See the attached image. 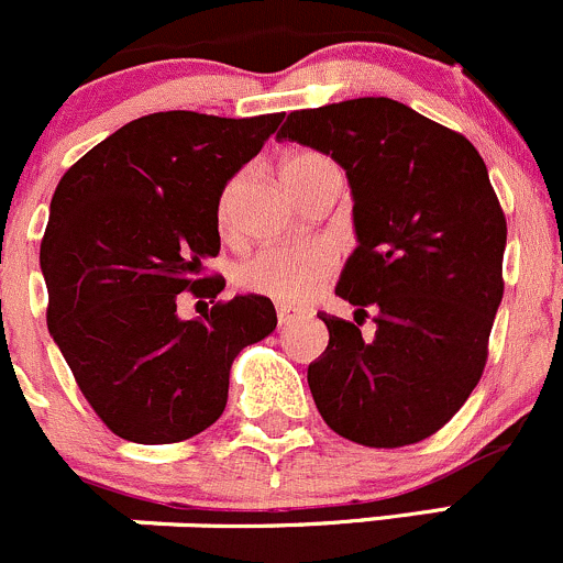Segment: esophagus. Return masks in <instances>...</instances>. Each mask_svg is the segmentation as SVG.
Listing matches in <instances>:
<instances>
[{
    "mask_svg": "<svg viewBox=\"0 0 563 563\" xmlns=\"http://www.w3.org/2000/svg\"><path fill=\"white\" fill-rule=\"evenodd\" d=\"M276 317H279V325L284 328V325H289L295 317H298V311L289 309V306H279V309H276Z\"/></svg>",
    "mask_w": 563,
    "mask_h": 563,
    "instance_id": "obj_1",
    "label": "esophagus"
}]
</instances>
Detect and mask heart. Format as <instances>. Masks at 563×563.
I'll return each instance as SVG.
<instances>
[{
    "label": "heart",
    "instance_id": "b5f03b06",
    "mask_svg": "<svg viewBox=\"0 0 563 563\" xmlns=\"http://www.w3.org/2000/svg\"><path fill=\"white\" fill-rule=\"evenodd\" d=\"M279 175L292 197H300L306 188L339 177V166L317 150H298L282 161ZM238 191H241V177H232L219 194L216 224H219L221 235H232L235 230ZM333 271H336V257L325 246L263 249V252L252 254L246 263H241L235 279L246 292L298 306L306 303L322 284L331 279Z\"/></svg>",
    "mask_w": 563,
    "mask_h": 563
}]
</instances>
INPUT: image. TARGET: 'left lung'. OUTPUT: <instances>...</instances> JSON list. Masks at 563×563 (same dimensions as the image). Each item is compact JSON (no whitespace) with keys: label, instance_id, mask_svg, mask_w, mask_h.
Masks as SVG:
<instances>
[{"label":"left lung","instance_id":"obj_1","mask_svg":"<svg viewBox=\"0 0 563 563\" xmlns=\"http://www.w3.org/2000/svg\"><path fill=\"white\" fill-rule=\"evenodd\" d=\"M276 139L331 155L353 188L358 246L336 284L355 322L317 314L309 388L336 435L399 449L435 435L476 388L504 298L506 216L476 147L391 98L289 111ZM373 311L375 338H361Z\"/></svg>","mask_w":563,"mask_h":563}]
</instances>
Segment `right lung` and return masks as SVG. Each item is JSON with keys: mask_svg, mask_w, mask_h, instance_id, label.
Instances as JSON below:
<instances>
[{"mask_svg": "<svg viewBox=\"0 0 563 563\" xmlns=\"http://www.w3.org/2000/svg\"><path fill=\"white\" fill-rule=\"evenodd\" d=\"M282 117H139L59 180L41 243L46 322L114 435L158 446L208 430L227 408L232 361L274 333L263 295L219 300L191 320L177 317V295L224 289L221 276H202L221 249L219 194Z\"/></svg>", "mask_w": 563, "mask_h": 563, "instance_id": "right-lung-1", "label": "right lung"}]
</instances>
